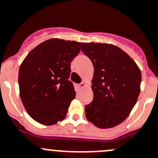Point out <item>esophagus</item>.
I'll return each mask as SVG.
<instances>
[{
    "instance_id": "obj_1",
    "label": "esophagus",
    "mask_w": 158,
    "mask_h": 158,
    "mask_svg": "<svg viewBox=\"0 0 158 158\" xmlns=\"http://www.w3.org/2000/svg\"><path fill=\"white\" fill-rule=\"evenodd\" d=\"M86 86V83H85V82H82V83L79 84L78 85V87L80 88V89H82V88H84V87Z\"/></svg>"
}]
</instances>
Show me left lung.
Wrapping results in <instances>:
<instances>
[{"instance_id": "left-lung-1", "label": "left lung", "mask_w": 158, "mask_h": 158, "mask_svg": "<svg viewBox=\"0 0 158 158\" xmlns=\"http://www.w3.org/2000/svg\"><path fill=\"white\" fill-rule=\"evenodd\" d=\"M81 45L95 69L92 81L94 97L85 106L86 118L99 128L117 126L136 103L141 71L126 52L114 44L91 42Z\"/></svg>"}]
</instances>
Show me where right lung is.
Segmentation results:
<instances>
[{"mask_svg":"<svg viewBox=\"0 0 158 158\" xmlns=\"http://www.w3.org/2000/svg\"><path fill=\"white\" fill-rule=\"evenodd\" d=\"M82 43L52 38L34 48L19 71V95L34 121L53 125L66 118L76 92L69 81L70 63Z\"/></svg>","mask_w":158,"mask_h":158,"instance_id":"obj_1","label":"right lung"}]
</instances>
